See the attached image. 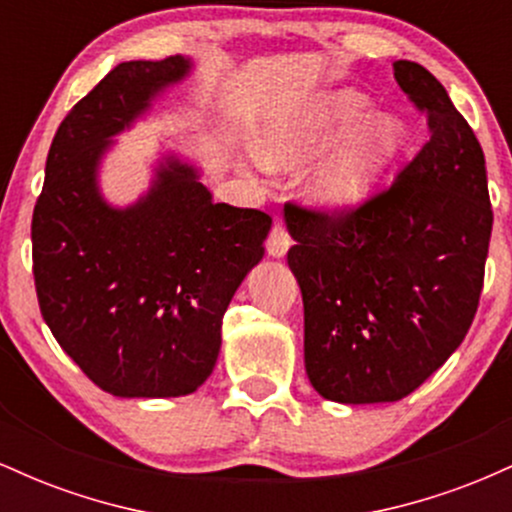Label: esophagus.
Here are the masks:
<instances>
[{"label":"esophagus","mask_w":512,"mask_h":512,"mask_svg":"<svg viewBox=\"0 0 512 512\" xmlns=\"http://www.w3.org/2000/svg\"><path fill=\"white\" fill-rule=\"evenodd\" d=\"M291 248V236L289 231H286L284 221L276 219L272 231H269V238H267V252L272 257H284L286 252Z\"/></svg>","instance_id":"1"}]
</instances>
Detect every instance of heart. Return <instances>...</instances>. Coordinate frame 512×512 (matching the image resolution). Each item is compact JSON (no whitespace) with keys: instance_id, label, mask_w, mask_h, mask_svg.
<instances>
[{"instance_id":"b5f03b06","label":"heart","mask_w":512,"mask_h":512,"mask_svg":"<svg viewBox=\"0 0 512 512\" xmlns=\"http://www.w3.org/2000/svg\"><path fill=\"white\" fill-rule=\"evenodd\" d=\"M370 115L358 91H332L264 120L257 132L255 166H298L351 132L342 149L310 178V195L327 207H354L373 190L380 170L402 146L404 127L392 115Z\"/></svg>"}]
</instances>
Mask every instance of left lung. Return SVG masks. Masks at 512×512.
Wrapping results in <instances>:
<instances>
[{
  "mask_svg": "<svg viewBox=\"0 0 512 512\" xmlns=\"http://www.w3.org/2000/svg\"><path fill=\"white\" fill-rule=\"evenodd\" d=\"M395 79L426 115L414 161L354 209L284 207L305 373L342 404L411 395L462 344L484 286L493 211L479 139L421 64L395 62Z\"/></svg>",
  "mask_w": 512,
  "mask_h": 512,
  "instance_id": "1",
  "label": "left lung"
}]
</instances>
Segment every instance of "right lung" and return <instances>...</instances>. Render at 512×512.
I'll use <instances>...</instances> for the list:
<instances>
[{
  "label": "right lung",
  "instance_id": "right-lung-1",
  "mask_svg": "<svg viewBox=\"0 0 512 512\" xmlns=\"http://www.w3.org/2000/svg\"><path fill=\"white\" fill-rule=\"evenodd\" d=\"M190 60L122 62L69 110L33 209V279L57 344L115 397H180L209 378L221 322L262 260L272 216L216 204L166 156L151 190L117 209L98 190L110 137L132 127Z\"/></svg>",
  "mask_w": 512,
  "mask_h": 512
}]
</instances>
